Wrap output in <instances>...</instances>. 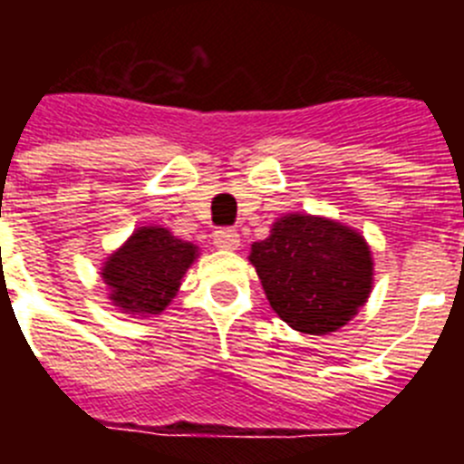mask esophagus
Here are the masks:
<instances>
[{"mask_svg": "<svg viewBox=\"0 0 464 464\" xmlns=\"http://www.w3.org/2000/svg\"><path fill=\"white\" fill-rule=\"evenodd\" d=\"M213 244L218 246V248H225V251H235L237 246H239V232L229 227L216 229L213 232Z\"/></svg>", "mask_w": 464, "mask_h": 464, "instance_id": "esophagus-1", "label": "esophagus"}]
</instances>
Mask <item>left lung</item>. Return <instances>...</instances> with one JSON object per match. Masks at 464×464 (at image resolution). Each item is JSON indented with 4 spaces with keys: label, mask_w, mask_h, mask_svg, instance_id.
Returning a JSON list of instances; mask_svg holds the SVG:
<instances>
[{
    "label": "left lung",
    "mask_w": 464,
    "mask_h": 464,
    "mask_svg": "<svg viewBox=\"0 0 464 464\" xmlns=\"http://www.w3.org/2000/svg\"><path fill=\"white\" fill-rule=\"evenodd\" d=\"M248 260L278 318L304 334L339 330L370 297V246L342 223L290 213Z\"/></svg>",
    "instance_id": "obj_1"
}]
</instances>
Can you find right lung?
I'll list each match as a JSON object with an SVG mask.
<instances>
[{
    "instance_id": "right-lung-1",
    "label": "right lung",
    "mask_w": 464,
    "mask_h": 464,
    "mask_svg": "<svg viewBox=\"0 0 464 464\" xmlns=\"http://www.w3.org/2000/svg\"><path fill=\"white\" fill-rule=\"evenodd\" d=\"M197 248L165 227L137 229L121 251L106 260L102 278L113 304L125 314H160L171 302Z\"/></svg>"
}]
</instances>
